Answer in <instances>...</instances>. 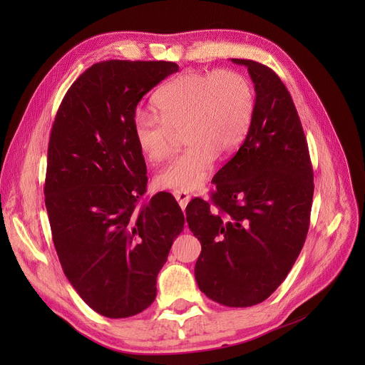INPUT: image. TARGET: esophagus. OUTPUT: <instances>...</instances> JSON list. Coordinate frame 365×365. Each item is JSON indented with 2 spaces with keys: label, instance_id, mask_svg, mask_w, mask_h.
<instances>
[{
  "label": "esophagus",
  "instance_id": "34e87169",
  "mask_svg": "<svg viewBox=\"0 0 365 365\" xmlns=\"http://www.w3.org/2000/svg\"><path fill=\"white\" fill-rule=\"evenodd\" d=\"M173 195H175V198L178 200V202H179V205L182 208H185L186 204L190 200V195L186 192V190H175V192H173Z\"/></svg>",
  "mask_w": 365,
  "mask_h": 365
}]
</instances>
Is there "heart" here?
Listing matches in <instances>:
<instances>
[{"label":"heart","instance_id":"1","mask_svg":"<svg viewBox=\"0 0 365 365\" xmlns=\"http://www.w3.org/2000/svg\"><path fill=\"white\" fill-rule=\"evenodd\" d=\"M158 115L140 112L133 131L143 158L170 157L173 133L183 131L186 149L155 178L160 189L194 190L204 185L217 153L227 157L244 142L256 106L252 81L238 71H194L179 75L153 98Z\"/></svg>","mask_w":365,"mask_h":365}]
</instances>
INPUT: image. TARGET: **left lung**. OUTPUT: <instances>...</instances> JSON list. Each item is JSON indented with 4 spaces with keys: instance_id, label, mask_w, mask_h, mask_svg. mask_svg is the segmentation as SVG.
<instances>
[{
    "instance_id": "1",
    "label": "left lung",
    "mask_w": 365,
    "mask_h": 365,
    "mask_svg": "<svg viewBox=\"0 0 365 365\" xmlns=\"http://www.w3.org/2000/svg\"><path fill=\"white\" fill-rule=\"evenodd\" d=\"M250 73L256 106L238 152L213 179L212 202L192 200L186 222L201 242L200 290L229 308L269 297L292 271L309 229L314 171L302 123L279 76L232 59Z\"/></svg>"
}]
</instances>
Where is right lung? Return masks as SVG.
<instances>
[{"mask_svg":"<svg viewBox=\"0 0 365 365\" xmlns=\"http://www.w3.org/2000/svg\"><path fill=\"white\" fill-rule=\"evenodd\" d=\"M178 71L164 61L94 63L66 91L50 133L44 195L56 252L75 292L108 318L155 300L183 231L171 194L139 205L148 176L133 131L143 96Z\"/></svg>","mask_w":365,"mask_h":365,"instance_id":"obj_1","label":"right lung"}]
</instances>
